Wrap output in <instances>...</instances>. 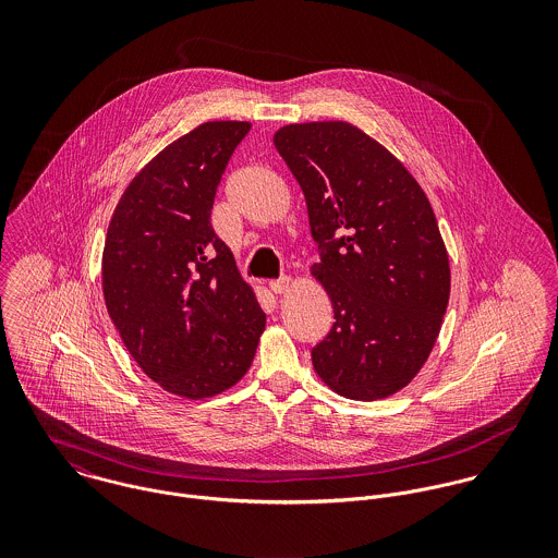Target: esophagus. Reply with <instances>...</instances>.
<instances>
[{"mask_svg":"<svg viewBox=\"0 0 558 558\" xmlns=\"http://www.w3.org/2000/svg\"><path fill=\"white\" fill-rule=\"evenodd\" d=\"M290 286H292V281H290L288 277H281V279H272V281H268V288H270V292H275V294H283V292H288V290H290Z\"/></svg>","mask_w":558,"mask_h":558,"instance_id":"esophagus-1","label":"esophagus"}]
</instances>
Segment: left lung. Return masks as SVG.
Segmentation results:
<instances>
[{"mask_svg": "<svg viewBox=\"0 0 558 558\" xmlns=\"http://www.w3.org/2000/svg\"><path fill=\"white\" fill-rule=\"evenodd\" d=\"M275 148L299 180L335 322L312 350L326 387L374 401L427 361L451 270L427 195L383 144L348 122L281 126Z\"/></svg>", "mask_w": 558, "mask_h": 558, "instance_id": "obj_1", "label": "left lung"}]
</instances>
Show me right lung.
Instances as JSON below:
<instances>
[{"instance_id": "add662e5", "label": "right lung", "mask_w": 558, "mask_h": 558, "mask_svg": "<svg viewBox=\"0 0 558 558\" xmlns=\"http://www.w3.org/2000/svg\"><path fill=\"white\" fill-rule=\"evenodd\" d=\"M248 122H206L126 186L102 251V294L126 350L173 396L204 399L248 372L266 326L210 213Z\"/></svg>"}]
</instances>
